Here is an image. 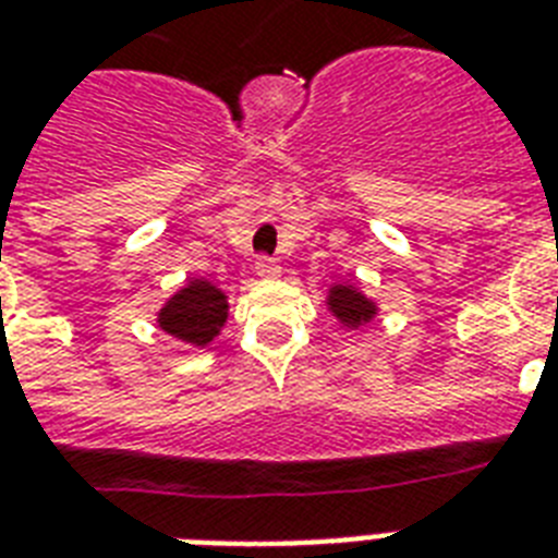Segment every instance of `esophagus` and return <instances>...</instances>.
<instances>
[{"label": "esophagus", "mask_w": 558, "mask_h": 558, "mask_svg": "<svg viewBox=\"0 0 558 558\" xmlns=\"http://www.w3.org/2000/svg\"><path fill=\"white\" fill-rule=\"evenodd\" d=\"M254 271H257V278L260 280H275V278H280V263L271 260V257H257V263H254Z\"/></svg>", "instance_id": "esophagus-1"}]
</instances>
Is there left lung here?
Returning a JSON list of instances; mask_svg holds the SVG:
<instances>
[{"instance_id":"1","label":"left lung","mask_w":558,"mask_h":558,"mask_svg":"<svg viewBox=\"0 0 558 558\" xmlns=\"http://www.w3.org/2000/svg\"><path fill=\"white\" fill-rule=\"evenodd\" d=\"M324 306H327V313L344 330H362V327H367L379 315V304L365 295V289L359 287L356 280H336V283H330Z\"/></svg>"}]
</instances>
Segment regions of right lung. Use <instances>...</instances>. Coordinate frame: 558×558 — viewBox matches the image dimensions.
Listing matches in <instances>:
<instances>
[{
  "label": "right lung",
  "mask_w": 558,
  "mask_h": 558,
  "mask_svg": "<svg viewBox=\"0 0 558 558\" xmlns=\"http://www.w3.org/2000/svg\"><path fill=\"white\" fill-rule=\"evenodd\" d=\"M228 292L208 278H187L159 306L156 327L187 348H208L228 322Z\"/></svg>",
  "instance_id": "right-lung-1"
}]
</instances>
